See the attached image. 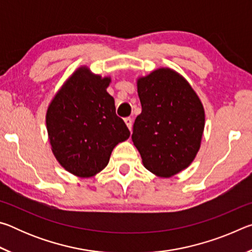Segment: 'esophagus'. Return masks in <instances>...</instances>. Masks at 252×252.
Returning a JSON list of instances; mask_svg holds the SVG:
<instances>
[{"mask_svg":"<svg viewBox=\"0 0 252 252\" xmlns=\"http://www.w3.org/2000/svg\"><path fill=\"white\" fill-rule=\"evenodd\" d=\"M125 122H126V126L129 127V130L131 131V129H132V119L131 118H126V119H125Z\"/></svg>","mask_w":252,"mask_h":252,"instance_id":"1","label":"esophagus"}]
</instances>
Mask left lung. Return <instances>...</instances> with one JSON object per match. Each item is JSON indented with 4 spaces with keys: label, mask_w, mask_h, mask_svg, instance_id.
I'll return each mask as SVG.
<instances>
[{
    "label": "left lung",
    "mask_w": 252,
    "mask_h": 252,
    "mask_svg": "<svg viewBox=\"0 0 252 252\" xmlns=\"http://www.w3.org/2000/svg\"><path fill=\"white\" fill-rule=\"evenodd\" d=\"M142 112L132 141L149 171L170 178L189 167L200 149L204 109L188 81L168 67L138 79Z\"/></svg>",
    "instance_id": "obj_1"
}]
</instances>
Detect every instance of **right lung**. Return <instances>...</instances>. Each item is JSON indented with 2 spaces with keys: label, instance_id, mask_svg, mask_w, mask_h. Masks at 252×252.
I'll return each instance as SVG.
<instances>
[{
  "label": "right lung",
  "instance_id": "obj_1",
  "mask_svg": "<svg viewBox=\"0 0 252 252\" xmlns=\"http://www.w3.org/2000/svg\"><path fill=\"white\" fill-rule=\"evenodd\" d=\"M111 78L81 66L51 101L46 129L54 157L66 171L90 178L109 163L118 143L130 136L116 114L114 99L106 92Z\"/></svg>",
  "mask_w": 252,
  "mask_h": 252
}]
</instances>
